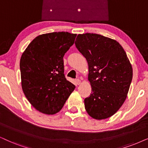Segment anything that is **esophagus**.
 I'll return each instance as SVG.
<instances>
[{"label": "esophagus", "mask_w": 148, "mask_h": 148, "mask_svg": "<svg viewBox=\"0 0 148 148\" xmlns=\"http://www.w3.org/2000/svg\"><path fill=\"white\" fill-rule=\"evenodd\" d=\"M76 83L77 85H80V84L81 83V80L80 79H76Z\"/></svg>", "instance_id": "esophagus-1"}]
</instances>
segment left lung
<instances>
[{"instance_id": "obj_1", "label": "left lung", "mask_w": 148, "mask_h": 148, "mask_svg": "<svg viewBox=\"0 0 148 148\" xmlns=\"http://www.w3.org/2000/svg\"><path fill=\"white\" fill-rule=\"evenodd\" d=\"M76 47L87 59L91 93L84 100L86 111L95 119L113 115L126 100L132 68L117 41L95 33L79 34Z\"/></svg>"}]
</instances>
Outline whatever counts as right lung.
<instances>
[{"mask_svg":"<svg viewBox=\"0 0 148 148\" xmlns=\"http://www.w3.org/2000/svg\"><path fill=\"white\" fill-rule=\"evenodd\" d=\"M76 37L68 32L40 35L22 53L20 62L22 91L40 113H58L75 89L65 77L63 59Z\"/></svg>","mask_w":148,"mask_h":148,"instance_id":"obj_1","label":"right lung"}]
</instances>
